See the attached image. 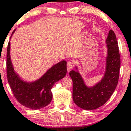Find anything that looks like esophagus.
<instances>
[{"instance_id": "34e87169", "label": "esophagus", "mask_w": 131, "mask_h": 131, "mask_svg": "<svg viewBox=\"0 0 131 131\" xmlns=\"http://www.w3.org/2000/svg\"><path fill=\"white\" fill-rule=\"evenodd\" d=\"M72 67H73V63L71 61H68L67 63V70L69 72L72 69Z\"/></svg>"}]
</instances>
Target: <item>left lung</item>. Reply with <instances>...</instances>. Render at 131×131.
I'll list each match as a JSON object with an SVG mask.
<instances>
[{
    "mask_svg": "<svg viewBox=\"0 0 131 131\" xmlns=\"http://www.w3.org/2000/svg\"><path fill=\"white\" fill-rule=\"evenodd\" d=\"M106 44L108 49L105 73L100 82L88 87L78 71L71 70L69 73L73 81V100L84 110L96 109L105 104L117 85L121 58L116 36L112 30L109 31Z\"/></svg>",
    "mask_w": 131,
    "mask_h": 131,
    "instance_id": "8db88e82",
    "label": "left lung"
}]
</instances>
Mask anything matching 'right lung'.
<instances>
[{
    "instance_id": "right-lung-1",
    "label": "right lung",
    "mask_w": 131,
    "mask_h": 131,
    "mask_svg": "<svg viewBox=\"0 0 131 131\" xmlns=\"http://www.w3.org/2000/svg\"><path fill=\"white\" fill-rule=\"evenodd\" d=\"M6 67L7 80L14 96L20 104L33 110L43 108L50 104L53 97L52 87L56 82L65 77L67 71V61L63 60L54 64L38 80L30 83L24 82L16 73L12 67L10 41L7 49Z\"/></svg>"
}]
</instances>
